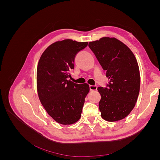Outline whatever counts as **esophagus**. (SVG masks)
I'll list each match as a JSON object with an SVG mask.
<instances>
[{"label": "esophagus", "instance_id": "esophagus-1", "mask_svg": "<svg viewBox=\"0 0 160 160\" xmlns=\"http://www.w3.org/2000/svg\"><path fill=\"white\" fill-rule=\"evenodd\" d=\"M98 89V87L97 85H89V89L90 91H96Z\"/></svg>", "mask_w": 160, "mask_h": 160}]
</instances>
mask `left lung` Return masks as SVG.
Returning <instances> with one entry per match:
<instances>
[{
	"label": "left lung",
	"instance_id": "obj_1",
	"mask_svg": "<svg viewBox=\"0 0 160 160\" xmlns=\"http://www.w3.org/2000/svg\"><path fill=\"white\" fill-rule=\"evenodd\" d=\"M89 47L109 79L105 88H98L101 97V117L108 122L122 119L132 111L138 98L140 75L137 60L132 51L115 38L89 42Z\"/></svg>",
	"mask_w": 160,
	"mask_h": 160
}]
</instances>
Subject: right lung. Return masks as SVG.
<instances>
[{"label": "right lung", "instance_id": "add662e5", "mask_svg": "<svg viewBox=\"0 0 160 160\" xmlns=\"http://www.w3.org/2000/svg\"><path fill=\"white\" fill-rule=\"evenodd\" d=\"M88 44L71 39L57 41L47 48L38 61V98L48 114L60 124H72L81 118L89 87L72 83L69 78L75 55Z\"/></svg>", "mask_w": 160, "mask_h": 160}]
</instances>
